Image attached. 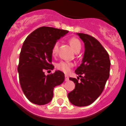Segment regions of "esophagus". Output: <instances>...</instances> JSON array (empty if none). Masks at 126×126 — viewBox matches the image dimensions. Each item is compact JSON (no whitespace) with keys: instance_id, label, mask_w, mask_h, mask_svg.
Here are the masks:
<instances>
[{"instance_id":"34e87169","label":"esophagus","mask_w":126,"mask_h":126,"mask_svg":"<svg viewBox=\"0 0 126 126\" xmlns=\"http://www.w3.org/2000/svg\"><path fill=\"white\" fill-rule=\"evenodd\" d=\"M68 80H69V77H68V76H67V75H65V81H68Z\"/></svg>"}]
</instances>
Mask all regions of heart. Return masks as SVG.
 <instances>
[{
	"label": "heart",
	"mask_w": 126,
	"mask_h": 126,
	"mask_svg": "<svg viewBox=\"0 0 126 126\" xmlns=\"http://www.w3.org/2000/svg\"><path fill=\"white\" fill-rule=\"evenodd\" d=\"M69 44L70 45L71 47L74 51L76 53L80 51L81 48V44L80 41L75 37H72V38L69 39ZM59 44L58 42H56L53 44L51 48V53L53 56H55L58 53V49H59ZM73 66V63L71 62L68 61H62L59 62V63L56 64V68L59 70L62 71L64 73H68L70 71V68Z\"/></svg>",
	"instance_id": "b5f03b06"
}]
</instances>
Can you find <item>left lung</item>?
<instances>
[{"mask_svg": "<svg viewBox=\"0 0 126 126\" xmlns=\"http://www.w3.org/2000/svg\"><path fill=\"white\" fill-rule=\"evenodd\" d=\"M85 46L82 63L75 70L81 79L70 78L75 83L73 90L68 93L71 103L78 107L93 103L103 91L110 75V61L106 49L90 35L78 33Z\"/></svg>", "mask_w": 126, "mask_h": 126, "instance_id": "left-lung-1", "label": "left lung"}]
</instances>
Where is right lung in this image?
Masks as SVG:
<instances>
[{
	"mask_svg": "<svg viewBox=\"0 0 126 126\" xmlns=\"http://www.w3.org/2000/svg\"><path fill=\"white\" fill-rule=\"evenodd\" d=\"M68 33L64 30L42 27L28 35L23 44L17 67L19 82L27 99L35 104L51 101L54 87L64 81V73L61 71L47 76L44 71L54 68L52 47Z\"/></svg>",
	"mask_w": 126,
	"mask_h": 126,
	"instance_id": "right-lung-1",
	"label": "right lung"
}]
</instances>
